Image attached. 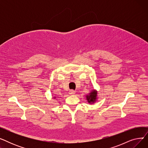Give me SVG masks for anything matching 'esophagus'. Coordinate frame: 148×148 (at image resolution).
Wrapping results in <instances>:
<instances>
[{
  "label": "esophagus",
  "instance_id": "1",
  "mask_svg": "<svg viewBox=\"0 0 148 148\" xmlns=\"http://www.w3.org/2000/svg\"><path fill=\"white\" fill-rule=\"evenodd\" d=\"M69 94L70 95H74L75 94V91H74V90H69Z\"/></svg>",
  "mask_w": 148,
  "mask_h": 148
}]
</instances>
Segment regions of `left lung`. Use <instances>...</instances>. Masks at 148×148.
<instances>
[{
  "mask_svg": "<svg viewBox=\"0 0 148 148\" xmlns=\"http://www.w3.org/2000/svg\"><path fill=\"white\" fill-rule=\"evenodd\" d=\"M97 91L95 89H93L89 94L86 96V100L89 104H94L96 102L97 100Z\"/></svg>",
  "mask_w": 148,
  "mask_h": 148,
  "instance_id": "left-lung-1",
  "label": "left lung"
}]
</instances>
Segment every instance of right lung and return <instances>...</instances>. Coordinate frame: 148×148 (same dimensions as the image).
Wrapping results in <instances>:
<instances>
[{
  "mask_svg": "<svg viewBox=\"0 0 148 148\" xmlns=\"http://www.w3.org/2000/svg\"><path fill=\"white\" fill-rule=\"evenodd\" d=\"M56 98V97H54V98Z\"/></svg>",
  "mask_w": 148,
  "mask_h": 148,
  "instance_id": "right-lung-1",
  "label": "right lung"
}]
</instances>
